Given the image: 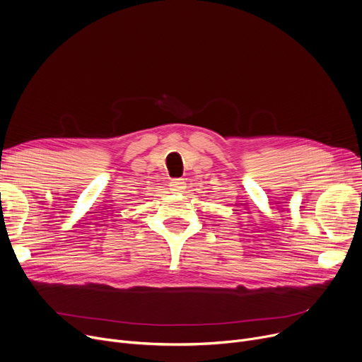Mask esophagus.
<instances>
[{
    "mask_svg": "<svg viewBox=\"0 0 362 362\" xmlns=\"http://www.w3.org/2000/svg\"><path fill=\"white\" fill-rule=\"evenodd\" d=\"M170 190L173 192V194H180V192H183V189H185V182H183V179H172V182H170Z\"/></svg>",
    "mask_w": 362,
    "mask_h": 362,
    "instance_id": "obj_1",
    "label": "esophagus"
}]
</instances>
